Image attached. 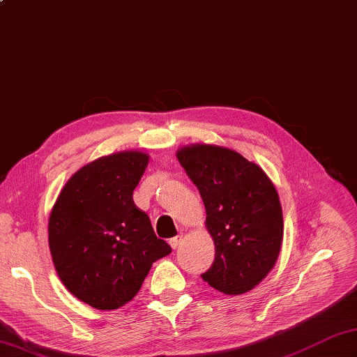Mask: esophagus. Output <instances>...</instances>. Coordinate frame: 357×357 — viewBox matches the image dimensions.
<instances>
[{
  "label": "esophagus",
  "instance_id": "esophagus-1",
  "mask_svg": "<svg viewBox=\"0 0 357 357\" xmlns=\"http://www.w3.org/2000/svg\"><path fill=\"white\" fill-rule=\"evenodd\" d=\"M183 241H184L183 234H179V236H174V238H172V239H170V245H172V248H173V250L179 248V247H181V244H183Z\"/></svg>",
  "mask_w": 357,
  "mask_h": 357
}]
</instances>
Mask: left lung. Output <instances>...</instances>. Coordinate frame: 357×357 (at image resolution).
Masks as SVG:
<instances>
[{
  "label": "left lung",
  "instance_id": "8db88e82",
  "mask_svg": "<svg viewBox=\"0 0 357 357\" xmlns=\"http://www.w3.org/2000/svg\"><path fill=\"white\" fill-rule=\"evenodd\" d=\"M176 156L198 187L215 241V261L202 279L225 294L253 290L275 267L282 245L275 185L259 165L230 149L193 144Z\"/></svg>",
  "mask_w": 357,
  "mask_h": 357
}]
</instances>
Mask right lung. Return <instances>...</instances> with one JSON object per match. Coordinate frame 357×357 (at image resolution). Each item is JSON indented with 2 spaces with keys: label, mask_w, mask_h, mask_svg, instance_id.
<instances>
[{
  "label": "right lung",
  "mask_w": 357,
  "mask_h": 357,
  "mask_svg": "<svg viewBox=\"0 0 357 357\" xmlns=\"http://www.w3.org/2000/svg\"><path fill=\"white\" fill-rule=\"evenodd\" d=\"M147 164L149 155L132 150L96 159L67 181L52 208L53 265L67 290L93 308L127 304L151 264L172 253L133 202Z\"/></svg>",
  "instance_id": "right-lung-1"
}]
</instances>
